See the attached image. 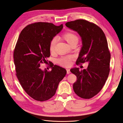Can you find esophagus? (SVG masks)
Here are the masks:
<instances>
[{
	"label": "esophagus",
	"instance_id": "34e87169",
	"mask_svg": "<svg viewBox=\"0 0 123 123\" xmlns=\"http://www.w3.org/2000/svg\"><path fill=\"white\" fill-rule=\"evenodd\" d=\"M66 70H67V74H69L70 73V69H67Z\"/></svg>",
	"mask_w": 123,
	"mask_h": 123
}]
</instances>
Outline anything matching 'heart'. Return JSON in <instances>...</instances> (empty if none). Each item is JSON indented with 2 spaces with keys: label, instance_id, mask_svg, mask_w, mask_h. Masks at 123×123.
Wrapping results in <instances>:
<instances>
[{
  "label": "heart",
  "instance_id": "heart-1",
  "mask_svg": "<svg viewBox=\"0 0 123 123\" xmlns=\"http://www.w3.org/2000/svg\"><path fill=\"white\" fill-rule=\"evenodd\" d=\"M62 37L64 40L68 42L69 44L76 43L77 44L79 41V37L75 33L71 32H66L62 35ZM57 42V39L56 37H53L49 43V50L50 52L54 51L56 43ZM73 60V57L71 56H65L60 57L57 60V63L60 66L63 67H69L71 64V61Z\"/></svg>",
  "mask_w": 123,
  "mask_h": 123
}]
</instances>
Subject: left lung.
I'll list each match as a JSON object with an SVG mask.
<instances>
[{"instance_id": "left-lung-1", "label": "left lung", "mask_w": 123, "mask_h": 123, "mask_svg": "<svg viewBox=\"0 0 123 123\" xmlns=\"http://www.w3.org/2000/svg\"><path fill=\"white\" fill-rule=\"evenodd\" d=\"M66 26L76 31L82 40L76 64L89 63L86 69H70L77 77L74 91L82 98H91L102 90L110 72L111 54L106 37L99 26L86 20L67 22Z\"/></svg>"}]
</instances>
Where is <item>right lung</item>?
<instances>
[{"mask_svg": "<svg viewBox=\"0 0 123 123\" xmlns=\"http://www.w3.org/2000/svg\"><path fill=\"white\" fill-rule=\"evenodd\" d=\"M63 28L52 23L38 22L25 27L15 45L13 58L16 76L25 91L35 100L45 101L55 94L60 82L67 71L53 64L52 70H42L41 63H46L50 56L49 43Z\"/></svg>", "mask_w": 123, "mask_h": 123, "instance_id": "1", "label": "right lung"}]
</instances>
